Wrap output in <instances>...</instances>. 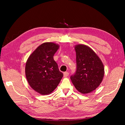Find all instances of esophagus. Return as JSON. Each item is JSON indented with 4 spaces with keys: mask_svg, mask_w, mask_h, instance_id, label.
I'll use <instances>...</instances> for the list:
<instances>
[{
    "mask_svg": "<svg viewBox=\"0 0 125 125\" xmlns=\"http://www.w3.org/2000/svg\"><path fill=\"white\" fill-rule=\"evenodd\" d=\"M69 75V73L68 72H65L63 73V76H64V77H67Z\"/></svg>",
    "mask_w": 125,
    "mask_h": 125,
    "instance_id": "1",
    "label": "esophagus"
}]
</instances>
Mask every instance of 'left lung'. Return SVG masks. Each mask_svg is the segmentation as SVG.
<instances>
[{"instance_id":"obj_1","label":"left lung","mask_w":125,"mask_h":125,"mask_svg":"<svg viewBox=\"0 0 125 125\" xmlns=\"http://www.w3.org/2000/svg\"><path fill=\"white\" fill-rule=\"evenodd\" d=\"M76 52V72L70 79L75 88L83 94H89L100 85L104 76V67L98 56L91 48L79 44Z\"/></svg>"}]
</instances>
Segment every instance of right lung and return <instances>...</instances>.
<instances>
[{"instance_id":"add662e5","label":"right lung","mask_w":125,"mask_h":125,"mask_svg":"<svg viewBox=\"0 0 125 125\" xmlns=\"http://www.w3.org/2000/svg\"><path fill=\"white\" fill-rule=\"evenodd\" d=\"M59 47L53 42H45L31 53L26 62L25 74L28 83L42 95L51 94L63 76L53 58Z\"/></svg>"}]
</instances>
